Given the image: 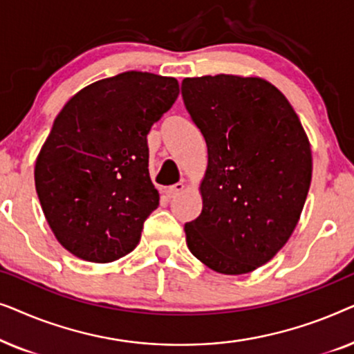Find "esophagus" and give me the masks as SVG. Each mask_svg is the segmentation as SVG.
Returning <instances> with one entry per match:
<instances>
[{"label": "esophagus", "instance_id": "34e87169", "mask_svg": "<svg viewBox=\"0 0 354 354\" xmlns=\"http://www.w3.org/2000/svg\"><path fill=\"white\" fill-rule=\"evenodd\" d=\"M185 190H187L185 183L178 182V183H176V185H172V187L167 188V190H166V196L169 198V200H171V198L178 196V195H180V193H183Z\"/></svg>", "mask_w": 354, "mask_h": 354}]
</instances>
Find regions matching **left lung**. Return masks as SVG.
I'll list each match as a JSON object with an SVG mask.
<instances>
[{
	"label": "left lung",
	"instance_id": "8db88e82",
	"mask_svg": "<svg viewBox=\"0 0 354 354\" xmlns=\"http://www.w3.org/2000/svg\"><path fill=\"white\" fill-rule=\"evenodd\" d=\"M182 96L207 147L203 209L185 224L188 250L219 274L253 272L298 224L311 143L290 101L261 77H188Z\"/></svg>",
	"mask_w": 354,
	"mask_h": 354
}]
</instances>
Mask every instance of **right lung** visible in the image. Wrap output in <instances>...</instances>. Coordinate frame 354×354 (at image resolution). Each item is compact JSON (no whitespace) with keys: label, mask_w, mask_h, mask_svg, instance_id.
<instances>
[{"label":"right lung","mask_w":354,"mask_h":354,"mask_svg":"<svg viewBox=\"0 0 354 354\" xmlns=\"http://www.w3.org/2000/svg\"><path fill=\"white\" fill-rule=\"evenodd\" d=\"M180 93L174 77L130 71L86 85L56 115L35 161V188L56 240L113 263L138 245L159 205L147 135Z\"/></svg>","instance_id":"obj_1"}]
</instances>
